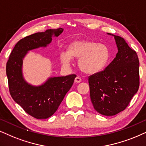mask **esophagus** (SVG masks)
Masks as SVG:
<instances>
[{
	"label": "esophagus",
	"mask_w": 146,
	"mask_h": 146,
	"mask_svg": "<svg viewBox=\"0 0 146 146\" xmlns=\"http://www.w3.org/2000/svg\"><path fill=\"white\" fill-rule=\"evenodd\" d=\"M81 81H82V79L79 77H76L75 79V83H80Z\"/></svg>",
	"instance_id": "esophagus-1"
}]
</instances>
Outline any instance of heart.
Here are the masks:
<instances>
[{"label":"heart","instance_id":"b5f03b06","mask_svg":"<svg viewBox=\"0 0 146 146\" xmlns=\"http://www.w3.org/2000/svg\"><path fill=\"white\" fill-rule=\"evenodd\" d=\"M72 57L79 58L80 69L86 73H95L104 69L110 60V50L106 45L90 40H79L68 46L67 52L60 54L62 64H68Z\"/></svg>","mask_w":146,"mask_h":146}]
</instances>
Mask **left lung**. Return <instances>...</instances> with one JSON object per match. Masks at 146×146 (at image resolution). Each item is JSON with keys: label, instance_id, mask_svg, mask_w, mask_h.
Here are the masks:
<instances>
[{"label": "left lung", "instance_id": "8db88e82", "mask_svg": "<svg viewBox=\"0 0 146 146\" xmlns=\"http://www.w3.org/2000/svg\"><path fill=\"white\" fill-rule=\"evenodd\" d=\"M114 36L118 48L116 57L103 71L88 77L94 108L105 116H113L124 110L139 86L137 53L123 38Z\"/></svg>", "mask_w": 146, "mask_h": 146}]
</instances>
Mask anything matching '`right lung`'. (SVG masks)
<instances>
[{"instance_id": "add662e5", "label": "right lung", "mask_w": 146, "mask_h": 146, "mask_svg": "<svg viewBox=\"0 0 146 146\" xmlns=\"http://www.w3.org/2000/svg\"><path fill=\"white\" fill-rule=\"evenodd\" d=\"M62 31V28L47 29L25 37L15 44L7 62L11 96L25 112L35 119H48L56 111L73 86L76 75L51 77L42 86H32L25 82L22 75L23 58L28 50L46 46L51 42L52 37L58 36Z\"/></svg>"}]
</instances>
